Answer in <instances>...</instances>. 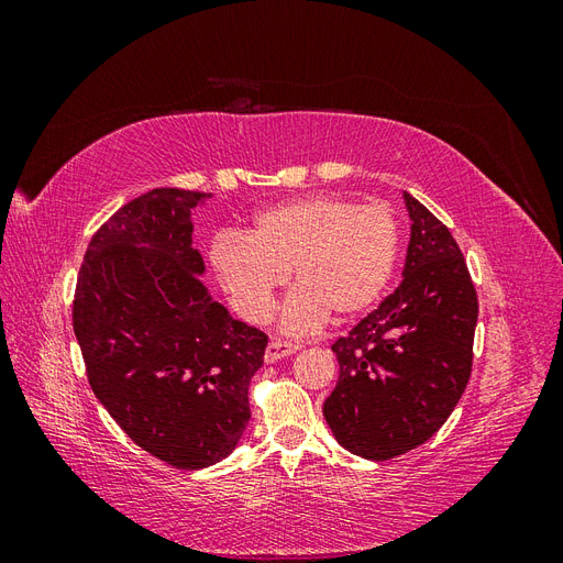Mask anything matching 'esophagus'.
I'll return each instance as SVG.
<instances>
[{
    "mask_svg": "<svg viewBox=\"0 0 563 563\" xmlns=\"http://www.w3.org/2000/svg\"><path fill=\"white\" fill-rule=\"evenodd\" d=\"M300 345L298 343H288V340H279V338H272L267 343V350H265V362L272 364V362H279L284 360V356L298 352Z\"/></svg>",
    "mask_w": 563,
    "mask_h": 563,
    "instance_id": "esophagus-1",
    "label": "esophagus"
}]
</instances>
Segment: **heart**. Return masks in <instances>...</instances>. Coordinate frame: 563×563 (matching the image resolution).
<instances>
[{"instance_id":"heart-1","label":"heart","mask_w":563,"mask_h":563,"mask_svg":"<svg viewBox=\"0 0 563 563\" xmlns=\"http://www.w3.org/2000/svg\"><path fill=\"white\" fill-rule=\"evenodd\" d=\"M399 244L387 203L312 195L263 209L246 234H218L211 265L249 321L267 319L291 272L298 291L284 305V329L305 333L329 314L343 321L371 310L395 272Z\"/></svg>"}]
</instances>
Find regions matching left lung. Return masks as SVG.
Returning <instances> with one entry per match:
<instances>
[{
    "mask_svg": "<svg viewBox=\"0 0 563 563\" xmlns=\"http://www.w3.org/2000/svg\"><path fill=\"white\" fill-rule=\"evenodd\" d=\"M411 216L404 279L338 338V385L323 401L340 446L389 460L424 444L463 397L479 300L463 251L441 220L404 192Z\"/></svg>",
    "mask_w": 563,
    "mask_h": 563,
    "instance_id": "obj_1",
    "label": "left lung"
}]
</instances>
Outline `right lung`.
Returning a JSON list of instances; mask_svg holds the SVG:
<instances>
[{"mask_svg":"<svg viewBox=\"0 0 563 563\" xmlns=\"http://www.w3.org/2000/svg\"><path fill=\"white\" fill-rule=\"evenodd\" d=\"M207 197L157 187L124 203L91 236L73 302L93 395L133 444L178 470L236 446L267 347L199 279L192 209Z\"/></svg>","mask_w":563,"mask_h":563,"instance_id":"1","label":"right lung"}]
</instances>
